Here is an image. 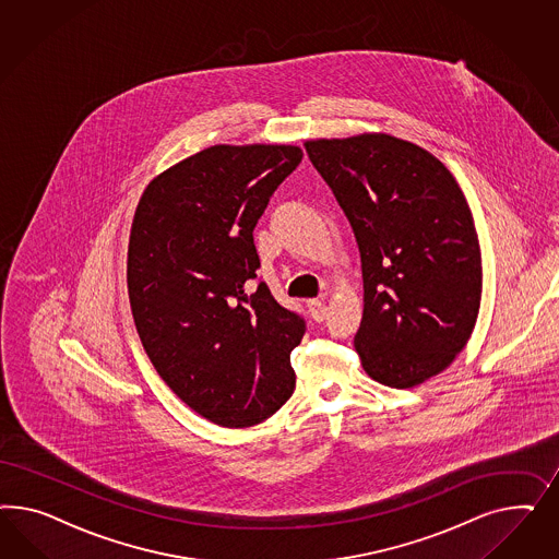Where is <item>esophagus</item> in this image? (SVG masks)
I'll return each mask as SVG.
<instances>
[{
  "label": "esophagus",
  "mask_w": 559,
  "mask_h": 559,
  "mask_svg": "<svg viewBox=\"0 0 559 559\" xmlns=\"http://www.w3.org/2000/svg\"><path fill=\"white\" fill-rule=\"evenodd\" d=\"M307 309H309V316H311L316 322H323V320L328 318V307H325V304L320 301V299L309 301Z\"/></svg>",
  "instance_id": "obj_1"
}]
</instances>
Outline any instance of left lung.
I'll use <instances>...</instances> for the list:
<instances>
[{
    "label": "left lung",
    "mask_w": 559,
    "mask_h": 559,
    "mask_svg": "<svg viewBox=\"0 0 559 559\" xmlns=\"http://www.w3.org/2000/svg\"><path fill=\"white\" fill-rule=\"evenodd\" d=\"M355 231L365 309L355 348L395 390L444 371L474 332L481 252L457 180L432 153L383 133L307 141Z\"/></svg>",
    "instance_id": "1"
}]
</instances>
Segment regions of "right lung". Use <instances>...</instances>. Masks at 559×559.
Segmentation results:
<instances>
[{
  "mask_svg": "<svg viewBox=\"0 0 559 559\" xmlns=\"http://www.w3.org/2000/svg\"><path fill=\"white\" fill-rule=\"evenodd\" d=\"M304 159L295 145H215L153 178L136 204L127 285L150 360L206 420L246 428L295 390L305 320L255 281L254 227Z\"/></svg>",
  "mask_w": 559,
  "mask_h": 559,
  "instance_id": "right-lung-1",
  "label": "right lung"
}]
</instances>
